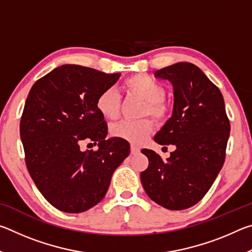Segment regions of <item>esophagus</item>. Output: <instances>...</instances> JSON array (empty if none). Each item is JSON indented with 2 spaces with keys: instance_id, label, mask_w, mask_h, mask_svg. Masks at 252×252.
Returning a JSON list of instances; mask_svg holds the SVG:
<instances>
[{
  "instance_id": "obj_1",
  "label": "esophagus",
  "mask_w": 252,
  "mask_h": 252,
  "mask_svg": "<svg viewBox=\"0 0 252 252\" xmlns=\"http://www.w3.org/2000/svg\"><path fill=\"white\" fill-rule=\"evenodd\" d=\"M130 151H131V155H138V153L140 152V149L136 148L135 146H131Z\"/></svg>"
}]
</instances>
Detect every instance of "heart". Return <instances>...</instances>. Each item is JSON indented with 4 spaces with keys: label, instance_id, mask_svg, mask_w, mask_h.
Listing matches in <instances>:
<instances>
[{
    "label": "heart",
    "instance_id": "b5f03b06",
    "mask_svg": "<svg viewBox=\"0 0 252 252\" xmlns=\"http://www.w3.org/2000/svg\"><path fill=\"white\" fill-rule=\"evenodd\" d=\"M125 88L129 94L138 95L146 100L141 116H151L157 122H163L168 117L169 105L164 101L165 89L160 82L150 75L138 73L133 74L125 81ZM96 108L102 116L116 120L121 113L122 100L118 91L113 88L105 89L96 99ZM153 129L150 119L142 120H126L118 122L111 126V134L114 138L126 140L133 144H141Z\"/></svg>",
    "mask_w": 252,
    "mask_h": 252
}]
</instances>
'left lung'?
I'll return each instance as SVG.
<instances>
[{"instance_id":"obj_1","label":"left lung","mask_w":252,"mask_h":252,"mask_svg":"<svg viewBox=\"0 0 252 252\" xmlns=\"http://www.w3.org/2000/svg\"><path fill=\"white\" fill-rule=\"evenodd\" d=\"M155 75L172 83L174 95L172 117L155 141L177 149L167 161L142 149L149 165L140 178L156 203L169 210H183L206 195L222 168L230 122L219 88L197 65L179 62Z\"/></svg>"}]
</instances>
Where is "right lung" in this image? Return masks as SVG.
<instances>
[{"mask_svg": "<svg viewBox=\"0 0 252 252\" xmlns=\"http://www.w3.org/2000/svg\"><path fill=\"white\" fill-rule=\"evenodd\" d=\"M120 75L65 64L29 92L20 122L25 164L42 195L60 211L79 213L99 203L114 170L129 156L126 140H105L108 126L96 108L100 93ZM83 141L99 149L81 152Z\"/></svg>", "mask_w": 252, "mask_h": 252, "instance_id": "1", "label": "right lung"}]
</instances>
